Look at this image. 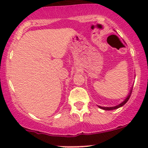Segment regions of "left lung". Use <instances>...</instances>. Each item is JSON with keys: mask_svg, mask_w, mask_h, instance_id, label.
Segmentation results:
<instances>
[{"mask_svg": "<svg viewBox=\"0 0 148 148\" xmlns=\"http://www.w3.org/2000/svg\"><path fill=\"white\" fill-rule=\"evenodd\" d=\"M131 94H132V90L130 91V93L129 95H128L126 99H125V101H123V102H122V103H121V104H119V105L115 106V107H100V106H99V108H101V109H103V110H115V109L119 108V107H122V106H123L124 104H126V102H127L128 100H129Z\"/></svg>", "mask_w": 148, "mask_h": 148, "instance_id": "obj_1", "label": "left lung"}]
</instances>
